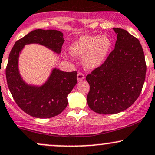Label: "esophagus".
<instances>
[{"instance_id":"1","label":"esophagus","mask_w":155,"mask_h":155,"mask_svg":"<svg viewBox=\"0 0 155 155\" xmlns=\"http://www.w3.org/2000/svg\"><path fill=\"white\" fill-rule=\"evenodd\" d=\"M84 79V75L82 73L79 72L77 74V80L78 81H81Z\"/></svg>"}]
</instances>
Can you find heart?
Here are the masks:
<instances>
[{
	"mask_svg": "<svg viewBox=\"0 0 155 155\" xmlns=\"http://www.w3.org/2000/svg\"><path fill=\"white\" fill-rule=\"evenodd\" d=\"M111 40L106 35H84L70 45V53L75 57H83V64L86 68L94 70L99 68L107 59Z\"/></svg>",
	"mask_w": 155,
	"mask_h": 155,
	"instance_id": "heart-1",
	"label": "heart"
}]
</instances>
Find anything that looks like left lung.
I'll use <instances>...</instances> for the list:
<instances>
[{
	"label": "left lung",
	"instance_id": "obj_1",
	"mask_svg": "<svg viewBox=\"0 0 155 155\" xmlns=\"http://www.w3.org/2000/svg\"><path fill=\"white\" fill-rule=\"evenodd\" d=\"M115 48L105 62L86 76L90 84L87 101L99 114H115L127 110L140 96L147 73L140 42L127 31L113 28Z\"/></svg>",
	"mask_w": 155,
	"mask_h": 155
}]
</instances>
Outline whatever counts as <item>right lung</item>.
Wrapping results in <instances>:
<instances>
[{
  "label": "right lung",
  "mask_w": 155,
  "mask_h": 155,
  "mask_svg": "<svg viewBox=\"0 0 155 155\" xmlns=\"http://www.w3.org/2000/svg\"><path fill=\"white\" fill-rule=\"evenodd\" d=\"M64 42L63 34L59 31L36 29L15 42L9 54L6 68L8 89L19 107L35 118H52L63 111L68 105V95L77 83V72L54 68L42 86L30 85L19 73L20 53L25 45L38 43L59 54Z\"/></svg>",
  "instance_id": "obj_1"
}]
</instances>
